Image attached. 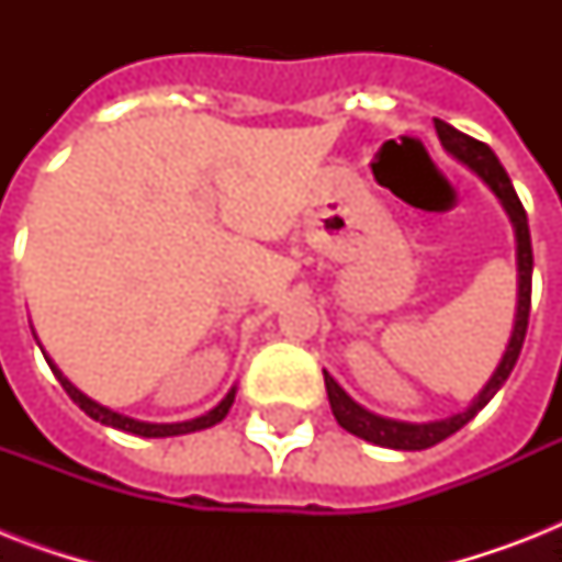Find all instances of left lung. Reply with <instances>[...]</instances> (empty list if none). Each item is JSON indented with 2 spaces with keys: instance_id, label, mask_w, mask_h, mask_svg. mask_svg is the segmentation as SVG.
Instances as JSON below:
<instances>
[{
  "instance_id": "1",
  "label": "left lung",
  "mask_w": 562,
  "mask_h": 562,
  "mask_svg": "<svg viewBox=\"0 0 562 562\" xmlns=\"http://www.w3.org/2000/svg\"><path fill=\"white\" fill-rule=\"evenodd\" d=\"M435 131L440 136V143L452 157L470 166L475 175H479L493 194H496L502 206H505L507 218L514 224L516 233V265H519V303H516V324L514 333H510V344H507L505 356L498 361L496 373L490 375V382L481 387V393L472 400V405L461 414H452L446 419H435V423H402V419H387L379 417L373 411L361 408L359 402L352 400L350 393L344 391L341 384L335 382L333 375L324 370L326 393H329V405H333V414L338 419V426L347 428L350 435L368 440V443L384 446V449H402V452H419V449H428V446L440 443L454 431H461L467 423H470L475 414H479L484 405H487L493 396L498 393V387L507 382V375L514 370L519 352H522L525 333H528V315H531V273H533V250H531V233H528V215H525V206L516 194L514 183L507 178V171L502 169V162L490 145L472 139V136L454 131L452 125H446L440 119H435Z\"/></svg>"
}]
</instances>
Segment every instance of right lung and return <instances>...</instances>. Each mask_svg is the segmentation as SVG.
<instances>
[{
    "mask_svg": "<svg viewBox=\"0 0 562 562\" xmlns=\"http://www.w3.org/2000/svg\"><path fill=\"white\" fill-rule=\"evenodd\" d=\"M40 350H43V347H40ZM43 356H46V352H43ZM46 361H48V368H52V373L57 375V382L64 384V391L69 393V400H72L75 405L83 411V414H90L92 419H99V423H104V426L119 428V431H131V435H139V437H175V435H189V431L210 428L227 417L229 405H233V400H236V387H233V391H229L227 396H224V400L215 405V408L206 411L203 417L187 419V423H139V419H131V417H125V414H116V411L104 408V405H99V402H92L87 393L78 391V387H75V384L55 368V361L48 359V356H46Z\"/></svg>",
    "mask_w": 562,
    "mask_h": 562,
    "instance_id": "obj_1",
    "label": "right lung"
}]
</instances>
